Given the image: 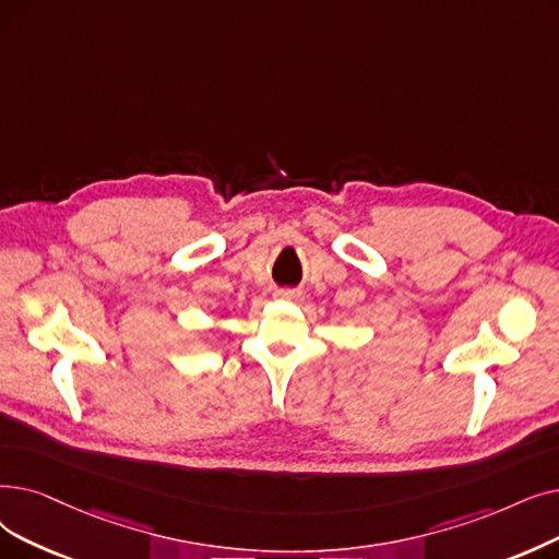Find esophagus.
I'll return each mask as SVG.
<instances>
[{
  "label": "esophagus",
  "instance_id": "obj_1",
  "mask_svg": "<svg viewBox=\"0 0 559 559\" xmlns=\"http://www.w3.org/2000/svg\"><path fill=\"white\" fill-rule=\"evenodd\" d=\"M276 299H281V301H299L301 293H299V289H278Z\"/></svg>",
  "mask_w": 559,
  "mask_h": 559
}]
</instances>
